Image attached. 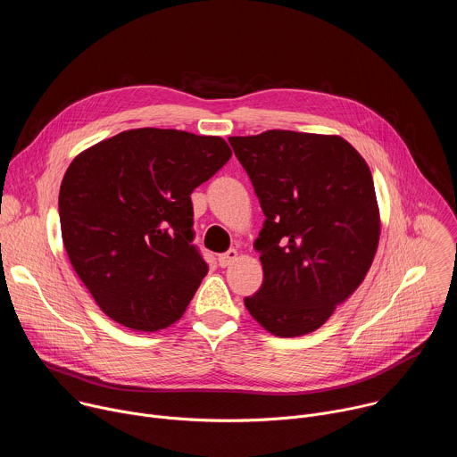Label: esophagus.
Instances as JSON below:
<instances>
[{"label":"esophagus","instance_id":"1","mask_svg":"<svg viewBox=\"0 0 457 457\" xmlns=\"http://www.w3.org/2000/svg\"><path fill=\"white\" fill-rule=\"evenodd\" d=\"M237 256H238V251L237 249H228L226 253H222V254H219V266L220 268H228V266H231L235 260H237Z\"/></svg>","mask_w":457,"mask_h":457}]
</instances>
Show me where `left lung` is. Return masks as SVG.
I'll use <instances>...</instances> for the list:
<instances>
[{
	"label": "left lung",
	"instance_id": "left-lung-1",
	"mask_svg": "<svg viewBox=\"0 0 457 457\" xmlns=\"http://www.w3.org/2000/svg\"><path fill=\"white\" fill-rule=\"evenodd\" d=\"M229 145L266 215L254 242L264 280L244 303L277 337L307 335L372 264L379 215L370 170L338 136L270 129Z\"/></svg>",
	"mask_w": 457,
	"mask_h": 457
}]
</instances>
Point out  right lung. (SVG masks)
Returning a JSON list of instances; mask_svg holds the SVG:
<instances>
[{
  "instance_id": "add662e5",
  "label": "right lung",
  "mask_w": 457,
  "mask_h": 457,
  "mask_svg": "<svg viewBox=\"0 0 457 457\" xmlns=\"http://www.w3.org/2000/svg\"><path fill=\"white\" fill-rule=\"evenodd\" d=\"M229 157L220 137L139 128L74 159L59 189L61 235L104 314L145 333L182 316L208 273L191 193Z\"/></svg>"
}]
</instances>
